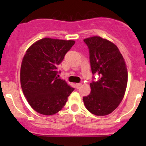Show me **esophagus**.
I'll return each mask as SVG.
<instances>
[{"label": "esophagus", "mask_w": 146, "mask_h": 146, "mask_svg": "<svg viewBox=\"0 0 146 146\" xmlns=\"http://www.w3.org/2000/svg\"><path fill=\"white\" fill-rule=\"evenodd\" d=\"M81 85H82L81 83H76V88H77V89H79V88H80V86H81Z\"/></svg>", "instance_id": "34e87169"}]
</instances>
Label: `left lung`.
<instances>
[{
	"label": "left lung",
	"mask_w": 146,
	"mask_h": 146,
	"mask_svg": "<svg viewBox=\"0 0 146 146\" xmlns=\"http://www.w3.org/2000/svg\"><path fill=\"white\" fill-rule=\"evenodd\" d=\"M89 49L90 63L97 81L90 83L91 92L83 97L85 107L92 114L105 116L112 112L123 100L128 72L124 59L115 44L100 36L84 39Z\"/></svg>",
	"instance_id": "left-lung-1"
}]
</instances>
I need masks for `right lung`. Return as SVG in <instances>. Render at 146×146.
Segmentation results:
<instances>
[{
	"label": "right lung",
	"instance_id": "1",
	"mask_svg": "<svg viewBox=\"0 0 146 146\" xmlns=\"http://www.w3.org/2000/svg\"><path fill=\"white\" fill-rule=\"evenodd\" d=\"M74 44L73 40L44 38L26 51L20 69L21 87L29 104L39 114L58 112L74 90L57 77L58 66Z\"/></svg>",
	"mask_w": 146,
	"mask_h": 146
}]
</instances>
